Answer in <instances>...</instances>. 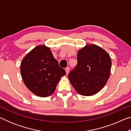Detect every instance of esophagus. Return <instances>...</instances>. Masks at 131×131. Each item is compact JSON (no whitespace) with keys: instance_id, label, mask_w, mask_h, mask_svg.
Here are the masks:
<instances>
[{"instance_id":"1","label":"esophagus","mask_w":131,"mask_h":131,"mask_svg":"<svg viewBox=\"0 0 131 131\" xmlns=\"http://www.w3.org/2000/svg\"><path fill=\"white\" fill-rule=\"evenodd\" d=\"M69 70L70 69L69 67H66L65 68V71H66V74H68L69 73Z\"/></svg>"}]
</instances>
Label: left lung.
Instances as JSON below:
<instances>
[{"label": "left lung", "instance_id": "1", "mask_svg": "<svg viewBox=\"0 0 131 131\" xmlns=\"http://www.w3.org/2000/svg\"><path fill=\"white\" fill-rule=\"evenodd\" d=\"M112 61L108 53L95 44L79 50L77 65L68 74L79 94L91 96L102 89L110 74Z\"/></svg>", "mask_w": 131, "mask_h": 131}]
</instances>
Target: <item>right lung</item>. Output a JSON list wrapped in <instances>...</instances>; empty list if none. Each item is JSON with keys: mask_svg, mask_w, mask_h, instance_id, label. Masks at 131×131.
<instances>
[{"mask_svg": "<svg viewBox=\"0 0 131 131\" xmlns=\"http://www.w3.org/2000/svg\"><path fill=\"white\" fill-rule=\"evenodd\" d=\"M20 70L26 87L40 97L51 95L61 77L66 74L50 48L44 45L37 46L24 58Z\"/></svg>", "mask_w": 131, "mask_h": 131, "instance_id": "right-lung-1", "label": "right lung"}]
</instances>
